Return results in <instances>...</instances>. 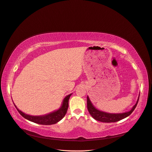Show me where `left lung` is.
Masks as SVG:
<instances>
[{
    "label": "left lung",
    "mask_w": 152,
    "mask_h": 152,
    "mask_svg": "<svg viewBox=\"0 0 152 152\" xmlns=\"http://www.w3.org/2000/svg\"><path fill=\"white\" fill-rule=\"evenodd\" d=\"M139 98L140 95L138 96V98H137L136 104L133 106L132 108L129 110V111L124 113H112L105 112L102 111V110H99L98 108H96L93 105V104L92 103L88 96H87V107L90 115L95 119V120L102 122H115L122 120V119L130 115L136 108L137 104L138 103Z\"/></svg>",
    "instance_id": "8db88e82"
}]
</instances>
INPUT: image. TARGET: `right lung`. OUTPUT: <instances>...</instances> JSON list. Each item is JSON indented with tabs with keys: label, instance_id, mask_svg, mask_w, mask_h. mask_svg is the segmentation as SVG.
<instances>
[{
	"label": "right lung",
	"instance_id": "obj_1",
	"mask_svg": "<svg viewBox=\"0 0 152 152\" xmlns=\"http://www.w3.org/2000/svg\"><path fill=\"white\" fill-rule=\"evenodd\" d=\"M70 94L63 99L62 104L60 108H59L58 110H55L54 112H50L49 113L43 115H30L28 114H26L24 112H21L17 108L15 104V107L17 109L18 112L22 117H23L26 120L29 121L33 122L36 124H41V125H52V124H56L59 121H60L61 119L65 117L67 112V110L68 108V102L70 99L71 95Z\"/></svg>",
	"mask_w": 152,
	"mask_h": 152
}]
</instances>
